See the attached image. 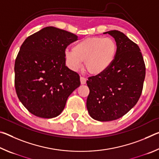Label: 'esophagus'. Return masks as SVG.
<instances>
[{"label":"esophagus","instance_id":"esophagus-1","mask_svg":"<svg viewBox=\"0 0 159 159\" xmlns=\"http://www.w3.org/2000/svg\"><path fill=\"white\" fill-rule=\"evenodd\" d=\"M80 83H81V84H85L86 83V79L85 77L80 76Z\"/></svg>","mask_w":159,"mask_h":159}]
</instances>
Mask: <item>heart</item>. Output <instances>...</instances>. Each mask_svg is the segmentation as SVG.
<instances>
[{
  "label": "heart",
  "mask_w": 159,
  "mask_h": 159,
  "mask_svg": "<svg viewBox=\"0 0 159 159\" xmlns=\"http://www.w3.org/2000/svg\"><path fill=\"white\" fill-rule=\"evenodd\" d=\"M117 44L112 38L95 36L80 40L73 50L64 51L66 63L73 71H77L84 61L88 73L99 75L108 69L115 60Z\"/></svg>",
  "instance_id": "heart-1"
}]
</instances>
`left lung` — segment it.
Listing matches in <instances>:
<instances>
[{
    "mask_svg": "<svg viewBox=\"0 0 159 159\" xmlns=\"http://www.w3.org/2000/svg\"><path fill=\"white\" fill-rule=\"evenodd\" d=\"M104 34L114 38L117 53L106 71L88 78L86 106L94 119L111 121L123 116L138 102L146 67L139 46L124 34L117 30Z\"/></svg>",
    "mask_w": 159,
    "mask_h": 159,
    "instance_id": "left-lung-1",
    "label": "left lung"
}]
</instances>
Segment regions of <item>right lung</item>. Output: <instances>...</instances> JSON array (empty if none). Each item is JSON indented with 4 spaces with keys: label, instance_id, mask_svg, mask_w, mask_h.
Segmentation results:
<instances>
[{
    "label": "right lung",
    "instance_id": "right-lung-1",
    "mask_svg": "<svg viewBox=\"0 0 159 159\" xmlns=\"http://www.w3.org/2000/svg\"><path fill=\"white\" fill-rule=\"evenodd\" d=\"M76 35L48 26L26 38L15 62L16 93L38 117L60 115L67 98L80 85V76L66 66L64 51Z\"/></svg>",
    "mask_w": 159,
    "mask_h": 159
}]
</instances>
